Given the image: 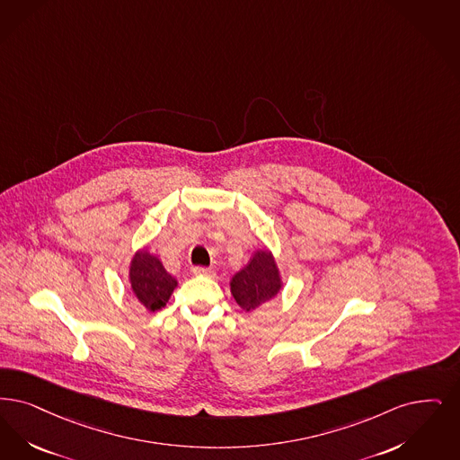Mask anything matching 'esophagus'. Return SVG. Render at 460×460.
<instances>
[{
    "instance_id": "obj_1",
    "label": "esophagus",
    "mask_w": 460,
    "mask_h": 460,
    "mask_svg": "<svg viewBox=\"0 0 460 460\" xmlns=\"http://www.w3.org/2000/svg\"><path fill=\"white\" fill-rule=\"evenodd\" d=\"M193 274L195 276L216 277V272L212 269H207V267H195Z\"/></svg>"
}]
</instances>
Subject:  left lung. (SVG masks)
Returning a JSON list of instances; mask_svg holds the SVG:
<instances>
[{"label": "left lung", "instance_id": "8db88e82", "mask_svg": "<svg viewBox=\"0 0 460 460\" xmlns=\"http://www.w3.org/2000/svg\"><path fill=\"white\" fill-rule=\"evenodd\" d=\"M229 286L231 295L244 312L257 310L282 289L276 258L269 250H257L250 261L233 276Z\"/></svg>", "mask_w": 460, "mask_h": 460}]
</instances>
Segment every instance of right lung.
<instances>
[{
	"label": "right lung",
	"instance_id": "obj_1",
	"mask_svg": "<svg viewBox=\"0 0 460 460\" xmlns=\"http://www.w3.org/2000/svg\"><path fill=\"white\" fill-rule=\"evenodd\" d=\"M128 276L133 295L148 312L164 308L178 286V280L165 270L163 261L146 248L131 258Z\"/></svg>",
	"mask_w": 460,
	"mask_h": 460
}]
</instances>
